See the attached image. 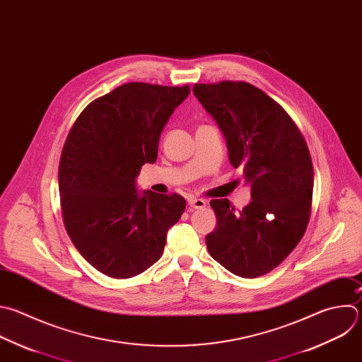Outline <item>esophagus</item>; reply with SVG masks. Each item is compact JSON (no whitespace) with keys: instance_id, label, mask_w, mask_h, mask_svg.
<instances>
[{"instance_id":"1","label":"esophagus","mask_w":362,"mask_h":362,"mask_svg":"<svg viewBox=\"0 0 362 362\" xmlns=\"http://www.w3.org/2000/svg\"><path fill=\"white\" fill-rule=\"evenodd\" d=\"M206 204H207V202H206L204 199L193 197V199H190V200H189V206H190V209H203V207H206Z\"/></svg>"}]
</instances>
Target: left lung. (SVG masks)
I'll return each instance as SVG.
<instances>
[{
	"label": "left lung",
	"mask_w": 362,
	"mask_h": 362,
	"mask_svg": "<svg viewBox=\"0 0 362 362\" xmlns=\"http://www.w3.org/2000/svg\"><path fill=\"white\" fill-rule=\"evenodd\" d=\"M193 93L221 129L233 168L252 185V202L235 211L213 199L210 256L230 273L256 279L280 266L303 238L314 187L304 136L280 103L243 81L194 83Z\"/></svg>",
	"instance_id": "left-lung-1"
}]
</instances>
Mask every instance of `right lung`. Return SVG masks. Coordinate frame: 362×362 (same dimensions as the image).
Listing matches in <instances>:
<instances>
[{
  "label": "right lung",
  "instance_id": "obj_1",
  "mask_svg": "<svg viewBox=\"0 0 362 362\" xmlns=\"http://www.w3.org/2000/svg\"><path fill=\"white\" fill-rule=\"evenodd\" d=\"M189 92V85L124 83L92 100L66 136L58 168L64 226L105 276L131 279L153 266L186 209L177 193L141 196L135 179L156 162L160 132Z\"/></svg>",
  "mask_w": 362,
  "mask_h": 362
}]
</instances>
